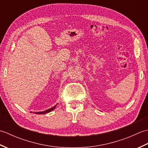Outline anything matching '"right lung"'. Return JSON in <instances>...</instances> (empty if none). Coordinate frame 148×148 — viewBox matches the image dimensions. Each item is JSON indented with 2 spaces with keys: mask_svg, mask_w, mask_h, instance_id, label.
<instances>
[{
  "mask_svg": "<svg viewBox=\"0 0 148 148\" xmlns=\"http://www.w3.org/2000/svg\"><path fill=\"white\" fill-rule=\"evenodd\" d=\"M56 105H55L54 107H53V108H50V109H47V110H46V111H45L36 112H35V114H46V113H48V112H49L52 111L53 110H54V109L56 108Z\"/></svg>",
  "mask_w": 148,
  "mask_h": 148,
  "instance_id": "right-lung-1",
  "label": "right lung"
}]
</instances>
